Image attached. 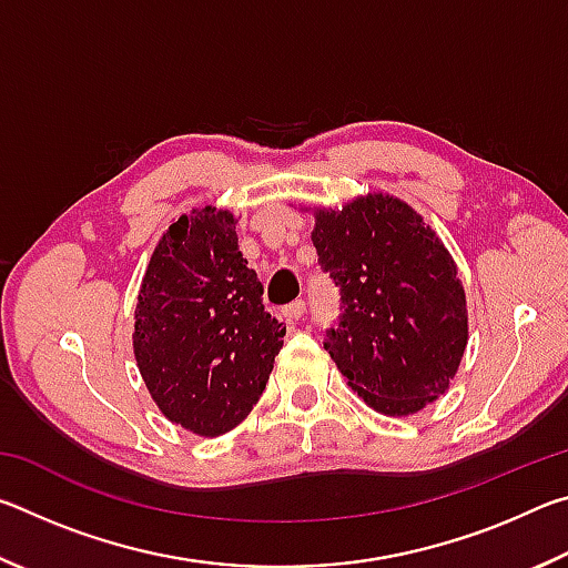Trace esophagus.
Instances as JSON below:
<instances>
[{"label": "esophagus", "mask_w": 568, "mask_h": 568, "mask_svg": "<svg viewBox=\"0 0 568 568\" xmlns=\"http://www.w3.org/2000/svg\"><path fill=\"white\" fill-rule=\"evenodd\" d=\"M281 315L285 318V323L301 321L303 315H305V303H303V301H295V303H291V305H285Z\"/></svg>", "instance_id": "obj_1"}]
</instances>
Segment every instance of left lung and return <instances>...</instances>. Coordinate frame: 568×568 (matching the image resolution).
Here are the masks:
<instances>
[{"label":"left lung","instance_id":"left-lung-1","mask_svg":"<svg viewBox=\"0 0 568 568\" xmlns=\"http://www.w3.org/2000/svg\"><path fill=\"white\" fill-rule=\"evenodd\" d=\"M313 215L318 263L343 303L325 351L373 410L413 416L448 390L468 343L456 261L436 230L388 192Z\"/></svg>","mask_w":568,"mask_h":568}]
</instances>
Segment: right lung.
<instances>
[{
	"instance_id": "add662e5",
	"label": "right lung",
	"mask_w": 568,
	"mask_h": 568,
	"mask_svg": "<svg viewBox=\"0 0 568 568\" xmlns=\"http://www.w3.org/2000/svg\"><path fill=\"white\" fill-rule=\"evenodd\" d=\"M235 223L213 205L180 215L155 245L134 307V361L152 400L203 438L245 420L285 335L265 313Z\"/></svg>"
}]
</instances>
